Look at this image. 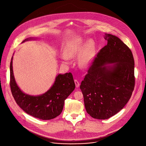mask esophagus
<instances>
[{
  "label": "esophagus",
  "mask_w": 146,
  "mask_h": 146,
  "mask_svg": "<svg viewBox=\"0 0 146 146\" xmlns=\"http://www.w3.org/2000/svg\"><path fill=\"white\" fill-rule=\"evenodd\" d=\"M74 82H75V85H76V88L79 87V86H80V83H79V82H78L77 80H74Z\"/></svg>",
  "instance_id": "obj_1"
}]
</instances>
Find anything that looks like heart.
<instances>
[{"mask_svg": "<svg viewBox=\"0 0 146 146\" xmlns=\"http://www.w3.org/2000/svg\"><path fill=\"white\" fill-rule=\"evenodd\" d=\"M64 55L61 59L64 64H68V58H73L78 54L77 62L81 67H86L90 64L95 56V44L90 39L85 43V39L76 37L66 44L63 50Z\"/></svg>", "mask_w": 146, "mask_h": 146, "instance_id": "b5f03b06", "label": "heart"}]
</instances>
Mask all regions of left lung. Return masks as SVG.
I'll return each mask as SVG.
<instances>
[{
	"label": "left lung",
	"instance_id": "1",
	"mask_svg": "<svg viewBox=\"0 0 146 146\" xmlns=\"http://www.w3.org/2000/svg\"><path fill=\"white\" fill-rule=\"evenodd\" d=\"M104 37L108 44L99 51L80 85L87 113L98 119H108L122 110L135 83L131 50L116 36L106 33Z\"/></svg>",
	"mask_w": 146,
	"mask_h": 146
}]
</instances>
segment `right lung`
Here are the masks:
<instances>
[{
	"mask_svg": "<svg viewBox=\"0 0 146 146\" xmlns=\"http://www.w3.org/2000/svg\"><path fill=\"white\" fill-rule=\"evenodd\" d=\"M35 39L28 38L23 41ZM10 85L17 105L27 114L40 119H53L62 113L65 99L73 91L75 84L71 73L58 74L51 88L39 96L24 93L17 86L13 70V57L10 62Z\"/></svg>",
	"mask_w": 146,
	"mask_h": 146,
	"instance_id": "obj_1",
	"label": "right lung"
}]
</instances>
